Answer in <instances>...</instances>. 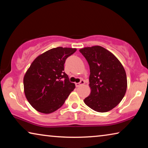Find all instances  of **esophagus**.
Listing matches in <instances>:
<instances>
[{"label":"esophagus","mask_w":148,"mask_h":148,"mask_svg":"<svg viewBox=\"0 0 148 148\" xmlns=\"http://www.w3.org/2000/svg\"><path fill=\"white\" fill-rule=\"evenodd\" d=\"M85 84V81L84 79H82L81 81H80L79 83H76V87H79V86H82V85H84Z\"/></svg>","instance_id":"obj_1"}]
</instances>
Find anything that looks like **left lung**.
<instances>
[{"instance_id": "8db88e82", "label": "left lung", "mask_w": 148, "mask_h": 148, "mask_svg": "<svg viewBox=\"0 0 148 148\" xmlns=\"http://www.w3.org/2000/svg\"><path fill=\"white\" fill-rule=\"evenodd\" d=\"M80 53L89 65L91 92L84 99L87 106L98 112H108L118 104L126 92V72L114 54L99 46L84 47Z\"/></svg>"}]
</instances>
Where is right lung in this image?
I'll list each match as a JSON object with an SVG mask.
<instances>
[{"label":"right lung","instance_id":"right-lung-1","mask_svg":"<svg viewBox=\"0 0 148 148\" xmlns=\"http://www.w3.org/2000/svg\"><path fill=\"white\" fill-rule=\"evenodd\" d=\"M76 49L58 47L34 59L23 79L27 101L37 111L52 113L64 103L75 84L64 72V64Z\"/></svg>","mask_w":148,"mask_h":148}]
</instances>
